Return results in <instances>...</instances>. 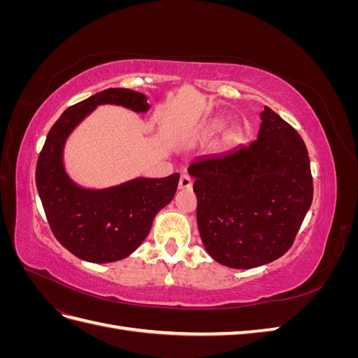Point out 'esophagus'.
<instances>
[{"label":"esophagus","mask_w":358,"mask_h":358,"mask_svg":"<svg viewBox=\"0 0 358 358\" xmlns=\"http://www.w3.org/2000/svg\"><path fill=\"white\" fill-rule=\"evenodd\" d=\"M192 179L188 175H182L179 179V189H191Z\"/></svg>","instance_id":"34e87169"}]
</instances>
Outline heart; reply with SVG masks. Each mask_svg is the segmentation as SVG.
I'll list each match as a JSON object with an SVG mask.
<instances>
[{"label":"heart","instance_id":"heart-1","mask_svg":"<svg viewBox=\"0 0 358 358\" xmlns=\"http://www.w3.org/2000/svg\"><path fill=\"white\" fill-rule=\"evenodd\" d=\"M227 125H229V121L221 116L206 119V121L197 129V137L200 140H210V138L218 136L220 133H222L227 128ZM242 138H243L242 129L239 127H231L224 133V136L221 138V148L225 150L236 148L237 145H241Z\"/></svg>","mask_w":358,"mask_h":358}]
</instances>
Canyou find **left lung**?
<instances>
[{
  "mask_svg": "<svg viewBox=\"0 0 358 358\" xmlns=\"http://www.w3.org/2000/svg\"><path fill=\"white\" fill-rule=\"evenodd\" d=\"M251 145L200 157L188 173L208 254L231 268L275 262L291 248L312 204L308 149L282 117L264 106Z\"/></svg>",
  "mask_w": 358,
  "mask_h": 358,
  "instance_id": "obj_1",
  "label": "left lung"
}]
</instances>
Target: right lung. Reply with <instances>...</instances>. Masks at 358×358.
Here are the masks:
<instances>
[{
  "label": "right lung",
  "mask_w": 358,
  "mask_h": 358,
  "mask_svg": "<svg viewBox=\"0 0 358 358\" xmlns=\"http://www.w3.org/2000/svg\"><path fill=\"white\" fill-rule=\"evenodd\" d=\"M103 104L146 113V95L125 88L95 94L64 112L46 137L36 169V185L52 233L58 242L90 263H113L143 243L157 213L176 194L179 173L167 178H134L109 188H85L64 166L67 138Z\"/></svg>",
  "instance_id": "add662e5"
}]
</instances>
